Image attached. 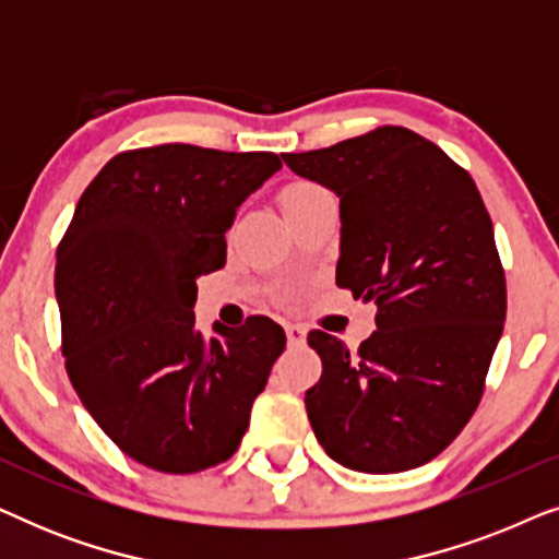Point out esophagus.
<instances>
[{"mask_svg": "<svg viewBox=\"0 0 559 559\" xmlns=\"http://www.w3.org/2000/svg\"><path fill=\"white\" fill-rule=\"evenodd\" d=\"M285 333H287V343L289 346H300V343L305 341V328L300 325H285Z\"/></svg>", "mask_w": 559, "mask_h": 559, "instance_id": "obj_1", "label": "esophagus"}]
</instances>
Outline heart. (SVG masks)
<instances>
[{
  "mask_svg": "<svg viewBox=\"0 0 559 559\" xmlns=\"http://www.w3.org/2000/svg\"><path fill=\"white\" fill-rule=\"evenodd\" d=\"M320 195H328V193L323 188L312 186V182H293V186L285 188V193H282V198H280L282 211H285V216H287V213L297 211L305 203L316 201V198H320Z\"/></svg>",
  "mask_w": 559,
  "mask_h": 559,
  "instance_id": "obj_1",
  "label": "heart"
}]
</instances>
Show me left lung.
<instances>
[{
  "label": "left lung",
  "mask_w": 559,
  "mask_h": 559,
  "mask_svg": "<svg viewBox=\"0 0 559 559\" xmlns=\"http://www.w3.org/2000/svg\"><path fill=\"white\" fill-rule=\"evenodd\" d=\"M341 201L335 285L379 305L358 350L308 335L323 373L305 392L312 432L361 473L419 468L476 412L507 318V280L476 182L438 144L381 127L282 155Z\"/></svg>",
  "instance_id": "obj_1"
}]
</instances>
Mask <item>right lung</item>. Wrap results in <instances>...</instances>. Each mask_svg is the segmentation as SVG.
Masks as SVG:
<instances>
[{
    "mask_svg": "<svg viewBox=\"0 0 559 559\" xmlns=\"http://www.w3.org/2000/svg\"><path fill=\"white\" fill-rule=\"evenodd\" d=\"M280 167L272 152L159 144L109 159L75 205L56 264L66 369L96 425L147 468L228 461L285 350L264 316L216 323L211 341L193 316L236 211Z\"/></svg>",
    "mask_w": 559,
    "mask_h": 559,
    "instance_id": "obj_1",
    "label": "right lung"
}]
</instances>
